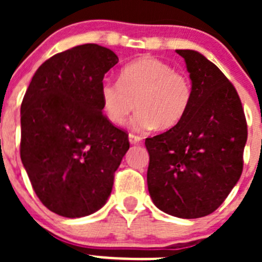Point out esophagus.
Listing matches in <instances>:
<instances>
[{
    "label": "esophagus",
    "mask_w": 262,
    "mask_h": 262,
    "mask_svg": "<svg viewBox=\"0 0 262 262\" xmlns=\"http://www.w3.org/2000/svg\"><path fill=\"white\" fill-rule=\"evenodd\" d=\"M141 141H142V137L136 136V134L133 133L129 134V142H130V144H138L141 143Z\"/></svg>",
    "instance_id": "obj_1"
}]
</instances>
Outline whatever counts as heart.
I'll list each match as a JSON object with an SVG mask.
<instances>
[{"label":"heart","instance_id":"1","mask_svg":"<svg viewBox=\"0 0 262 262\" xmlns=\"http://www.w3.org/2000/svg\"><path fill=\"white\" fill-rule=\"evenodd\" d=\"M191 97L189 78L155 57L133 60L120 71L119 81L105 80L100 86L106 118L121 125L137 107L132 120L137 130L173 128L189 110Z\"/></svg>","mask_w":262,"mask_h":262}]
</instances>
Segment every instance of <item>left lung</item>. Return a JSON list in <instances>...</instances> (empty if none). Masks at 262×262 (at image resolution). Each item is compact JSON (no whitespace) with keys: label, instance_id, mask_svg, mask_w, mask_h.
<instances>
[{"label":"left lung","instance_id":"1","mask_svg":"<svg viewBox=\"0 0 262 262\" xmlns=\"http://www.w3.org/2000/svg\"><path fill=\"white\" fill-rule=\"evenodd\" d=\"M176 53L190 73L191 104L178 125L146 139L148 191L162 212L202 218L241 178L247 123L236 89L214 63L195 50Z\"/></svg>","mask_w":262,"mask_h":262}]
</instances>
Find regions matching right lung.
I'll use <instances>...</instances> for the list:
<instances>
[{
  "label": "right lung",
  "mask_w": 262,
  "mask_h": 262,
  "mask_svg": "<svg viewBox=\"0 0 262 262\" xmlns=\"http://www.w3.org/2000/svg\"><path fill=\"white\" fill-rule=\"evenodd\" d=\"M113 50L83 44L50 57L21 104L20 156L40 202L80 218L102 208L129 149L126 132L102 115L100 86L118 63Z\"/></svg>",
  "instance_id": "right-lung-1"
}]
</instances>
